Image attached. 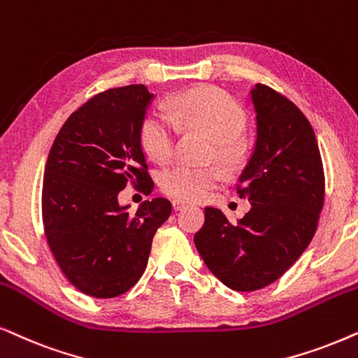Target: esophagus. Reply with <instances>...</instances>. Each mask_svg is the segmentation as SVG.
Instances as JSON below:
<instances>
[{"mask_svg": "<svg viewBox=\"0 0 358 358\" xmlns=\"http://www.w3.org/2000/svg\"><path fill=\"white\" fill-rule=\"evenodd\" d=\"M171 206H173L175 211H182V209L188 206V203L183 201V199H173V201H171Z\"/></svg>", "mask_w": 358, "mask_h": 358, "instance_id": "esophagus-1", "label": "esophagus"}]
</instances>
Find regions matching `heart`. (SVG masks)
<instances>
[{"instance_id": "heart-1", "label": "heart", "mask_w": 358, "mask_h": 358, "mask_svg": "<svg viewBox=\"0 0 358 358\" xmlns=\"http://www.w3.org/2000/svg\"><path fill=\"white\" fill-rule=\"evenodd\" d=\"M169 111L185 126L206 131L216 139V159L229 166L244 159L245 144L241 132L245 127V114L229 94L216 88L198 87L170 99ZM178 127L166 111L155 109L142 119L139 142L145 155L164 164L173 154ZM221 171L214 166L178 164L169 166L159 176L160 189L176 199L194 201L221 183Z\"/></svg>"}]
</instances>
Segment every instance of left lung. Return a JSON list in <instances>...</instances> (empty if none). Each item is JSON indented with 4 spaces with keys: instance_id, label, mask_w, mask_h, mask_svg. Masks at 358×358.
Returning <instances> with one entry per match:
<instances>
[{
    "instance_id": "obj_1",
    "label": "left lung",
    "mask_w": 358,
    "mask_h": 358,
    "mask_svg": "<svg viewBox=\"0 0 358 358\" xmlns=\"http://www.w3.org/2000/svg\"><path fill=\"white\" fill-rule=\"evenodd\" d=\"M257 141L237 193L250 211L231 222L204 208L194 245L216 278L234 292L268 287L311 242L324 204V169L316 136L296 104L266 85L250 90Z\"/></svg>"
}]
</instances>
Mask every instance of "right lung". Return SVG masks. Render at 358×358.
Returning <instances> with one entry per match:
<instances>
[{
    "mask_svg": "<svg viewBox=\"0 0 358 358\" xmlns=\"http://www.w3.org/2000/svg\"><path fill=\"white\" fill-rule=\"evenodd\" d=\"M154 94L144 85L94 94L70 114L57 134L42 182L47 244L76 289L93 298L126 293L144 273L152 239L169 219L165 198L136 213L119 206L127 185L150 194L139 127Z\"/></svg>",
    "mask_w": 358,
    "mask_h": 358,
    "instance_id": "1",
    "label": "right lung"
}]
</instances>
